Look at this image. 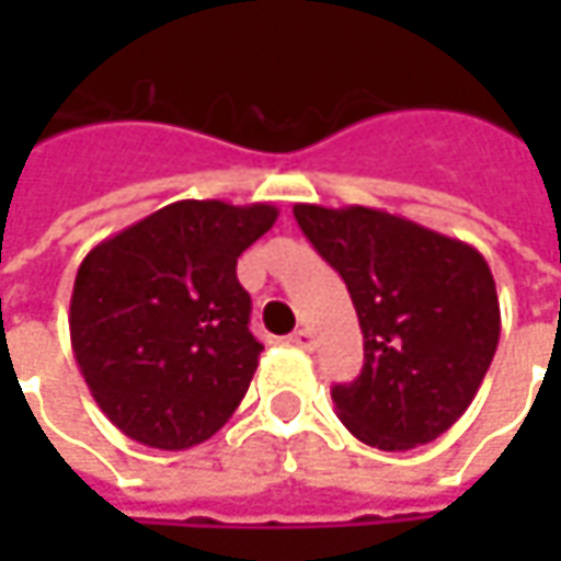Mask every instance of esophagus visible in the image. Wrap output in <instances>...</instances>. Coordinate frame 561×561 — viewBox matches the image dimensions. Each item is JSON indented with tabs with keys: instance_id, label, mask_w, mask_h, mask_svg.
<instances>
[{
	"instance_id": "1",
	"label": "esophagus",
	"mask_w": 561,
	"mask_h": 561,
	"mask_svg": "<svg viewBox=\"0 0 561 561\" xmlns=\"http://www.w3.org/2000/svg\"><path fill=\"white\" fill-rule=\"evenodd\" d=\"M293 346H299V350H312V334L306 331V328H299V331H293L290 334Z\"/></svg>"
}]
</instances>
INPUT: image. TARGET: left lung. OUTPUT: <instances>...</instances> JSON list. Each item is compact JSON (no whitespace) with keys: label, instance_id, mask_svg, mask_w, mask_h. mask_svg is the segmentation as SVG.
Returning a JSON list of instances; mask_svg holds the SVG:
<instances>
[{"label":"left lung","instance_id":"8db88e82","mask_svg":"<svg viewBox=\"0 0 561 561\" xmlns=\"http://www.w3.org/2000/svg\"><path fill=\"white\" fill-rule=\"evenodd\" d=\"M318 255L346 280L365 340L353 383L331 390L346 431L402 453L449 431L500 343V299L484 255L399 215L293 205Z\"/></svg>","mask_w":561,"mask_h":561}]
</instances>
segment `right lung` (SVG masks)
Segmentation results:
<instances>
[{
  "label": "right lung",
  "instance_id": "right-lung-1",
  "mask_svg": "<svg viewBox=\"0 0 561 561\" xmlns=\"http://www.w3.org/2000/svg\"><path fill=\"white\" fill-rule=\"evenodd\" d=\"M274 221L268 203L181 199L87 252L71 293V346L121 434L190 449L237 412L262 353L237 259Z\"/></svg>",
  "mask_w": 561,
  "mask_h": 561
}]
</instances>
